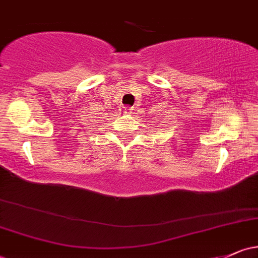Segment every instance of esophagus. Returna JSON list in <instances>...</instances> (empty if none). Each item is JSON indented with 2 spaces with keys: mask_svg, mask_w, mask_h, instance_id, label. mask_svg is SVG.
<instances>
[{
  "mask_svg": "<svg viewBox=\"0 0 258 258\" xmlns=\"http://www.w3.org/2000/svg\"><path fill=\"white\" fill-rule=\"evenodd\" d=\"M132 110H133V108L132 107H123V112L125 113V114H130V113H132Z\"/></svg>",
  "mask_w": 258,
  "mask_h": 258,
  "instance_id": "1",
  "label": "esophagus"
}]
</instances>
